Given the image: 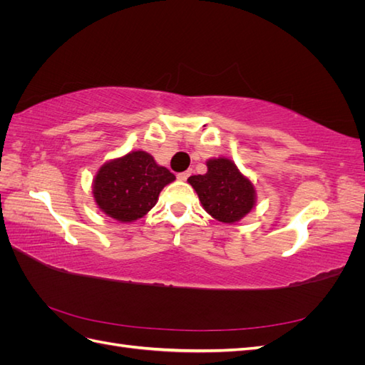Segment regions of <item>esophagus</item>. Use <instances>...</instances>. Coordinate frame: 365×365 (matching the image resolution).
<instances>
[{
    "label": "esophagus",
    "instance_id": "obj_1",
    "mask_svg": "<svg viewBox=\"0 0 365 365\" xmlns=\"http://www.w3.org/2000/svg\"><path fill=\"white\" fill-rule=\"evenodd\" d=\"M190 175H192V170H185V172L178 173V176H176V178H178L180 181H187V178H189Z\"/></svg>",
    "mask_w": 365,
    "mask_h": 365
}]
</instances>
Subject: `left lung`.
I'll return each mask as SVG.
<instances>
[{
	"label": "left lung",
	"mask_w": 365,
	"mask_h": 365,
	"mask_svg": "<svg viewBox=\"0 0 365 365\" xmlns=\"http://www.w3.org/2000/svg\"><path fill=\"white\" fill-rule=\"evenodd\" d=\"M205 175L189 178L205 212L220 222L231 224L251 212L256 202V190L248 178L228 158L207 161Z\"/></svg>",
	"instance_id": "obj_1"
}]
</instances>
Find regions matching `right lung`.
I'll use <instances>...</instances> for the list:
<instances>
[{"label": "right lung", "mask_w": 365, "mask_h": 365, "mask_svg": "<svg viewBox=\"0 0 365 365\" xmlns=\"http://www.w3.org/2000/svg\"><path fill=\"white\" fill-rule=\"evenodd\" d=\"M175 175L148 152L135 150L98 169L93 193L98 208L120 222H134L157 204L158 195Z\"/></svg>", "instance_id": "right-lung-1"}]
</instances>
